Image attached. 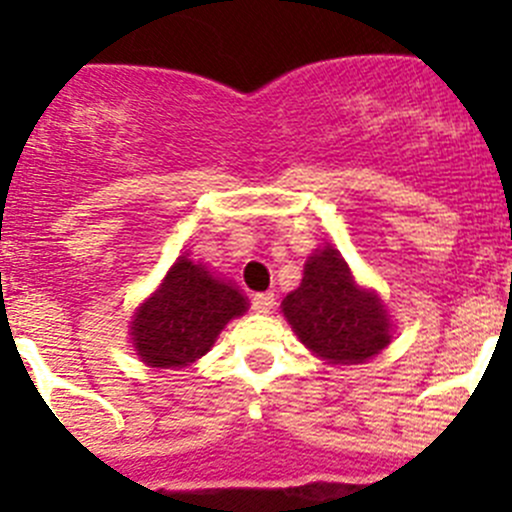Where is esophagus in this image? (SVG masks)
<instances>
[{
    "label": "esophagus",
    "mask_w": 512,
    "mask_h": 512,
    "mask_svg": "<svg viewBox=\"0 0 512 512\" xmlns=\"http://www.w3.org/2000/svg\"><path fill=\"white\" fill-rule=\"evenodd\" d=\"M272 307H275V294L272 292H262V294H255L252 297V309L260 314H267L272 312Z\"/></svg>",
    "instance_id": "obj_1"
}]
</instances>
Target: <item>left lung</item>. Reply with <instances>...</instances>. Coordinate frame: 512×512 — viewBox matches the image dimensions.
<instances>
[{
    "mask_svg": "<svg viewBox=\"0 0 512 512\" xmlns=\"http://www.w3.org/2000/svg\"><path fill=\"white\" fill-rule=\"evenodd\" d=\"M299 342L329 364H364L391 342V322L379 294L356 285L332 245L304 265L302 285L282 302Z\"/></svg>",
    "mask_w": 512,
    "mask_h": 512,
    "instance_id": "left-lung-1",
    "label": "left lung"
}]
</instances>
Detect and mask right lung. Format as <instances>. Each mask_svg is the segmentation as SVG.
Masks as SVG:
<instances>
[{
	"instance_id": "1",
	"label": "right lung",
	"mask_w": 512,
	"mask_h": 512,
	"mask_svg": "<svg viewBox=\"0 0 512 512\" xmlns=\"http://www.w3.org/2000/svg\"><path fill=\"white\" fill-rule=\"evenodd\" d=\"M245 312L240 289L183 255L133 314V349L148 366L183 369L208 354L225 324Z\"/></svg>"
}]
</instances>
